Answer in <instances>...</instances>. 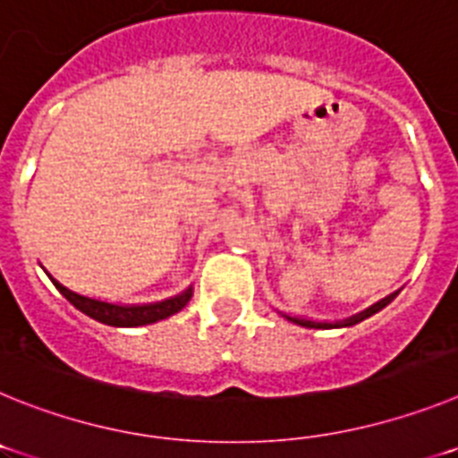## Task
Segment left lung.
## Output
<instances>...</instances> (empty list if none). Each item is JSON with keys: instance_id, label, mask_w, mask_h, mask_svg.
Returning a JSON list of instances; mask_svg holds the SVG:
<instances>
[{"instance_id": "1", "label": "left lung", "mask_w": 458, "mask_h": 458, "mask_svg": "<svg viewBox=\"0 0 458 458\" xmlns=\"http://www.w3.org/2000/svg\"><path fill=\"white\" fill-rule=\"evenodd\" d=\"M394 295H396V293L387 295L386 301L376 302V305H371L369 310L360 311V314H355V317L346 318V321H337V323H327V321H310V318H298V317H289V314H284V317L289 318V321L298 323V326H302V327H344V326H355V323L365 321V318H369L371 314H376V311H380V310H383V307H386V305H390V301H392V298H394Z\"/></svg>"}]
</instances>
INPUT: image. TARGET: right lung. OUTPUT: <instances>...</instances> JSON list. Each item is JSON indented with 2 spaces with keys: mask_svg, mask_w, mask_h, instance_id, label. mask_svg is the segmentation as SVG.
I'll return each mask as SVG.
<instances>
[{
  "mask_svg": "<svg viewBox=\"0 0 458 458\" xmlns=\"http://www.w3.org/2000/svg\"><path fill=\"white\" fill-rule=\"evenodd\" d=\"M47 277L52 279V284L59 289V293H62L71 305H75L80 311H84L87 317L96 318V321L105 323V326L114 327H137L163 321V318L172 317V314L183 310V307L188 305L190 298H192V286H190L183 293L167 298V301L148 302V305H116V302H105L98 301V298H89V295L75 293V291H71L68 286H64L62 282H56L50 273H47Z\"/></svg>",
  "mask_w": 458,
  "mask_h": 458,
  "instance_id": "1",
  "label": "right lung"
}]
</instances>
